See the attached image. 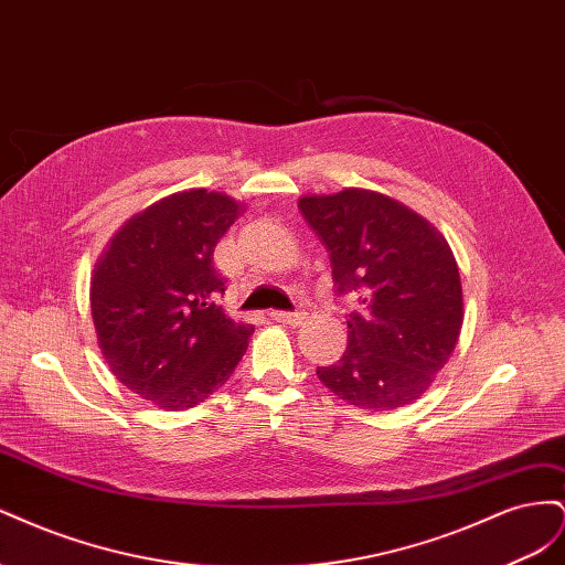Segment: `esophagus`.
Here are the masks:
<instances>
[{"label":"esophagus","mask_w":565,"mask_h":565,"mask_svg":"<svg viewBox=\"0 0 565 565\" xmlns=\"http://www.w3.org/2000/svg\"><path fill=\"white\" fill-rule=\"evenodd\" d=\"M273 320H278L282 324H301L306 320V313H287V311H273Z\"/></svg>","instance_id":"obj_1"}]
</instances>
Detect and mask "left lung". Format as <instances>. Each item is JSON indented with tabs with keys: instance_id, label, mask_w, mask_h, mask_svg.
<instances>
[{
	"instance_id": "left-lung-1",
	"label": "left lung",
	"mask_w": 565,
	"mask_h": 565,
	"mask_svg": "<svg viewBox=\"0 0 565 565\" xmlns=\"http://www.w3.org/2000/svg\"><path fill=\"white\" fill-rule=\"evenodd\" d=\"M299 210L330 252L339 292H361L349 347L318 367L334 396L372 413L422 398L446 367L465 322L455 254L431 221L367 188L303 195Z\"/></svg>"
}]
</instances>
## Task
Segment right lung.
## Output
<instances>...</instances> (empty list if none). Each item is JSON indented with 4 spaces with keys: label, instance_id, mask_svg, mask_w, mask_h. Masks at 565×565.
Segmentation results:
<instances>
[{
    "label": "right lung",
    "instance_id": "right-lung-1",
    "mask_svg": "<svg viewBox=\"0 0 565 565\" xmlns=\"http://www.w3.org/2000/svg\"><path fill=\"white\" fill-rule=\"evenodd\" d=\"M245 212L226 193L191 188L127 218L100 252L89 303L100 355L136 396L188 409L226 384L252 324L216 303L214 247Z\"/></svg>",
    "mask_w": 565,
    "mask_h": 565
}]
</instances>
